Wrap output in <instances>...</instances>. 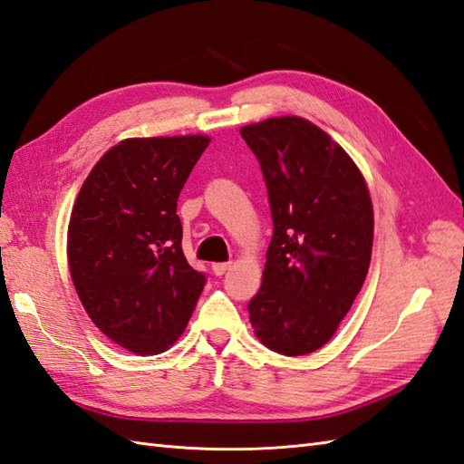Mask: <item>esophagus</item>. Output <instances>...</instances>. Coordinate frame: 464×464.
I'll return each instance as SVG.
<instances>
[{
    "instance_id": "34e87169",
    "label": "esophagus",
    "mask_w": 464,
    "mask_h": 464,
    "mask_svg": "<svg viewBox=\"0 0 464 464\" xmlns=\"http://www.w3.org/2000/svg\"><path fill=\"white\" fill-rule=\"evenodd\" d=\"M230 269V264L228 262H220V264H212V274L214 276H224L226 274V271H228Z\"/></svg>"
}]
</instances>
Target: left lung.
<instances>
[{
  "label": "left lung",
  "instance_id": "left-lung-1",
  "mask_svg": "<svg viewBox=\"0 0 464 464\" xmlns=\"http://www.w3.org/2000/svg\"><path fill=\"white\" fill-rule=\"evenodd\" d=\"M240 133L262 167L274 222L250 323L276 353L309 354L331 341L366 279L368 188L343 147L307 120L271 118Z\"/></svg>",
  "mask_w": 464,
  "mask_h": 464
}]
</instances>
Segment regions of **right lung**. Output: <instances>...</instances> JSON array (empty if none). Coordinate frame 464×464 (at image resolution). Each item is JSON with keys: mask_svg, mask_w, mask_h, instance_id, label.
Returning a JSON list of instances; mask_svg holds the SVG:
<instances>
[{"mask_svg": "<svg viewBox=\"0 0 464 464\" xmlns=\"http://www.w3.org/2000/svg\"><path fill=\"white\" fill-rule=\"evenodd\" d=\"M208 141L205 135L121 141L76 197L66 244L71 277L92 323L130 353L171 346L207 284L180 247L177 198Z\"/></svg>", "mask_w": 464, "mask_h": 464, "instance_id": "1", "label": "right lung"}]
</instances>
